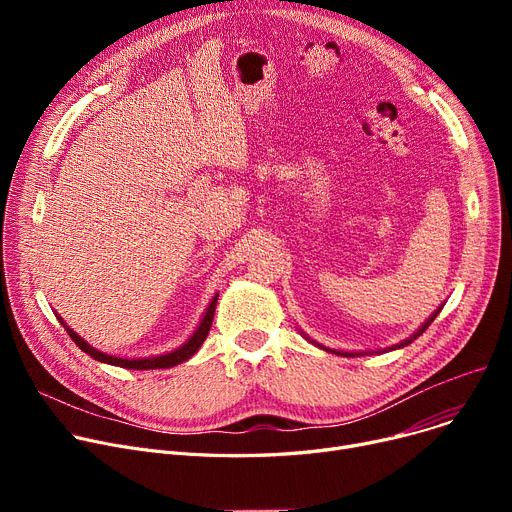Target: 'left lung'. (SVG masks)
Returning <instances> with one entry per match:
<instances>
[{"mask_svg":"<svg viewBox=\"0 0 512 512\" xmlns=\"http://www.w3.org/2000/svg\"><path fill=\"white\" fill-rule=\"evenodd\" d=\"M440 309H442V307H440ZM440 309H438L436 313H432V317H429V319L425 321V324H423V326H421V328H419V330H417V332H415V334H413L411 338H407V340H402L400 344L392 346V348H390V351H394V348H402V346H407V344H411V342H413V340H415L417 336H421V334H423V332H425V330L429 328V324H432V321L436 319V315L440 313ZM315 344H317V342H315ZM324 348H326V346H324ZM326 351H330V353H336V355H342V357H357V355H359V353H342V351H332V348H326Z\"/></svg>","mask_w":512,"mask_h":512,"instance_id":"8db88e82","label":"left lung"}]
</instances>
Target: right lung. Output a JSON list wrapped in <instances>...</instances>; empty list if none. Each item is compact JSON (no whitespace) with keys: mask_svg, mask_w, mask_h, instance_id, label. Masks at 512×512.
Wrapping results in <instances>:
<instances>
[{"mask_svg":"<svg viewBox=\"0 0 512 512\" xmlns=\"http://www.w3.org/2000/svg\"><path fill=\"white\" fill-rule=\"evenodd\" d=\"M215 305H218V294H215V297L209 303V307L205 309V315L201 319L199 328L193 332V336L188 338L182 346H178L176 351H170L166 355H157V357H145V359H122V357H114V355H105V353L97 351V348H93L91 344H87L74 330H70L64 324L62 317H60V324L66 328V332L76 342V346L80 348V351L91 355L95 361H101V363H107V365H116V367H126V369H166V367H174V365H178V363H182L186 359H191L199 351V346L205 342V338L209 334L213 313H215Z\"/></svg>","mask_w":512,"mask_h":512,"instance_id":"obj_1","label":"right lung"}]
</instances>
